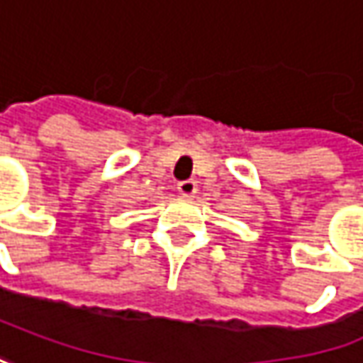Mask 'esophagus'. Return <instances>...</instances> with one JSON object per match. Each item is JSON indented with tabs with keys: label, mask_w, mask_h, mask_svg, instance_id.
I'll return each mask as SVG.
<instances>
[{
	"label": "esophagus",
	"mask_w": 363,
	"mask_h": 363,
	"mask_svg": "<svg viewBox=\"0 0 363 363\" xmlns=\"http://www.w3.org/2000/svg\"><path fill=\"white\" fill-rule=\"evenodd\" d=\"M177 190H179V194H184V196H194L198 191V186H196L194 179H184V182L177 184Z\"/></svg>",
	"instance_id": "esophagus-1"
}]
</instances>
